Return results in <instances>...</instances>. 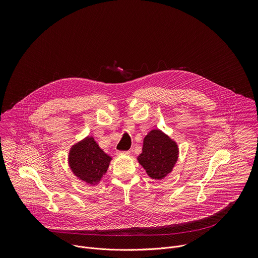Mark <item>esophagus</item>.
I'll return each mask as SVG.
<instances>
[{"instance_id":"obj_1","label":"esophagus","mask_w":258,"mask_h":258,"mask_svg":"<svg viewBox=\"0 0 258 258\" xmlns=\"http://www.w3.org/2000/svg\"><path fill=\"white\" fill-rule=\"evenodd\" d=\"M118 154H119V155H130L131 152H130V151H119Z\"/></svg>"}]
</instances>
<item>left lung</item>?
<instances>
[{"instance_id":"1","label":"left lung","mask_w":258,"mask_h":258,"mask_svg":"<svg viewBox=\"0 0 258 258\" xmlns=\"http://www.w3.org/2000/svg\"><path fill=\"white\" fill-rule=\"evenodd\" d=\"M177 143L159 128L151 130L143 140L138 162L152 179H163L173 169L178 159Z\"/></svg>"}]
</instances>
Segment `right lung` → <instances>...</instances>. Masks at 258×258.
<instances>
[{
  "instance_id": "1",
  "label": "right lung",
  "mask_w": 258,
  "mask_h": 258,
  "mask_svg": "<svg viewBox=\"0 0 258 258\" xmlns=\"http://www.w3.org/2000/svg\"><path fill=\"white\" fill-rule=\"evenodd\" d=\"M67 160L75 176L90 186H97L112 157L100 148L94 137L88 136L71 146Z\"/></svg>"
}]
</instances>
